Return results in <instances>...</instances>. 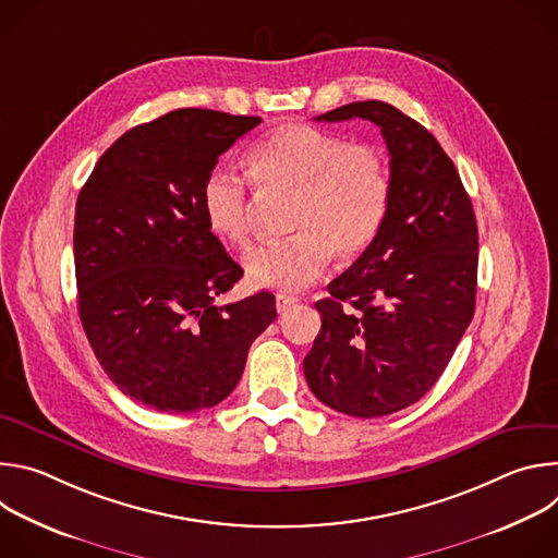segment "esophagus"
<instances>
[{
    "instance_id": "obj_1",
    "label": "esophagus",
    "mask_w": 558,
    "mask_h": 558,
    "mask_svg": "<svg viewBox=\"0 0 558 558\" xmlns=\"http://www.w3.org/2000/svg\"><path fill=\"white\" fill-rule=\"evenodd\" d=\"M298 304V298L295 295H289V293H278L276 295V308H278V313H287V311H291V306H295Z\"/></svg>"
}]
</instances>
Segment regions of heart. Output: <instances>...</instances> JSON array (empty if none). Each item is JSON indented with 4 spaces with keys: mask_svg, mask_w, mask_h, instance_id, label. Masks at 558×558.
<instances>
[{
    "mask_svg": "<svg viewBox=\"0 0 558 558\" xmlns=\"http://www.w3.org/2000/svg\"><path fill=\"white\" fill-rule=\"evenodd\" d=\"M252 179L263 190L295 194L291 231L245 256L252 284L298 291L320 278L333 254L360 258L384 229L392 179L384 151L373 143H349L311 125L287 123L263 136L247 154ZM207 227L220 241L250 243V196L241 177L214 168L201 190Z\"/></svg>",
    "mask_w": 558,
    "mask_h": 558,
    "instance_id": "1",
    "label": "heart"
}]
</instances>
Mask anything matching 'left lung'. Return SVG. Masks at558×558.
Listing matches in <instances>:
<instances>
[{
	"instance_id": "8db88e82",
	"label": "left lung",
	"mask_w": 558,
	"mask_h": 558,
	"mask_svg": "<svg viewBox=\"0 0 558 558\" xmlns=\"http://www.w3.org/2000/svg\"><path fill=\"white\" fill-rule=\"evenodd\" d=\"M315 119L381 130L392 201L377 241L315 302L323 329L304 377L329 409L381 417L422 400L448 366L474 315L480 233L454 163L424 125L384 101Z\"/></svg>"
}]
</instances>
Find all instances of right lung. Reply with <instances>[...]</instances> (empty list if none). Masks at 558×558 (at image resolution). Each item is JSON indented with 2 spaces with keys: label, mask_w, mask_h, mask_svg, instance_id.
Wrapping results in <instances>:
<instances>
[{
  "label": "right lung",
  "mask_w": 558,
  "mask_h": 558,
  "mask_svg": "<svg viewBox=\"0 0 558 558\" xmlns=\"http://www.w3.org/2000/svg\"><path fill=\"white\" fill-rule=\"evenodd\" d=\"M260 117L183 108L128 130L99 158L74 211L78 315L117 388L158 413L211 409L235 388L276 320L207 227L201 190L218 156Z\"/></svg>",
  "instance_id": "obj_1"
}]
</instances>
